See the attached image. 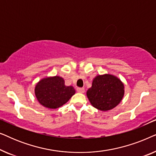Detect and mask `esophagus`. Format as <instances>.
Masks as SVG:
<instances>
[{
  "label": "esophagus",
  "instance_id": "34e87169",
  "mask_svg": "<svg viewBox=\"0 0 156 156\" xmlns=\"http://www.w3.org/2000/svg\"><path fill=\"white\" fill-rule=\"evenodd\" d=\"M76 91H77V92L79 93H84V88H77L76 89Z\"/></svg>",
  "mask_w": 156,
  "mask_h": 156
}]
</instances>
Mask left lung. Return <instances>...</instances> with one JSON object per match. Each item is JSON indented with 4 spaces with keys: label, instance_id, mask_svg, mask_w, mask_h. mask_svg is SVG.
<instances>
[{
    "label": "left lung",
    "instance_id": "obj_1",
    "mask_svg": "<svg viewBox=\"0 0 156 156\" xmlns=\"http://www.w3.org/2000/svg\"><path fill=\"white\" fill-rule=\"evenodd\" d=\"M124 84L111 74L96 76L87 97L91 105L102 112L112 110L119 104L124 96Z\"/></svg>",
    "mask_w": 156,
    "mask_h": 156
}]
</instances>
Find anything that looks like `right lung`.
Masks as SVG:
<instances>
[{
  "mask_svg": "<svg viewBox=\"0 0 156 156\" xmlns=\"http://www.w3.org/2000/svg\"><path fill=\"white\" fill-rule=\"evenodd\" d=\"M75 92L73 87L66 86L65 80L57 75L41 79L35 87V94L38 102L50 109L61 107Z\"/></svg>",
  "mask_w": 156,
  "mask_h": 156,
  "instance_id": "obj_1",
  "label": "right lung"
}]
</instances>
